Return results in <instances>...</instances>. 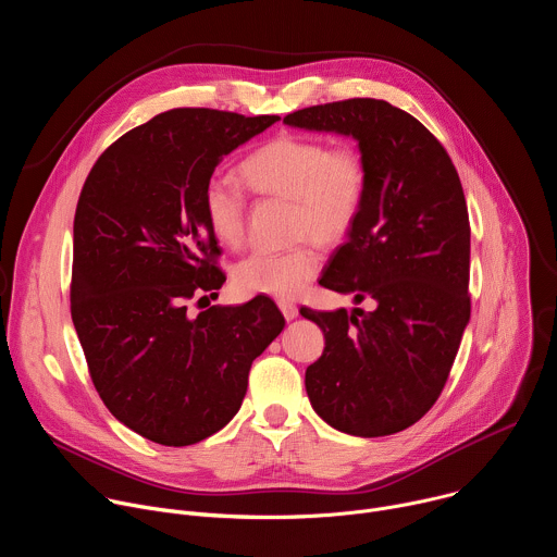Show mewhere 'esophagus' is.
<instances>
[{
	"label": "esophagus",
	"instance_id": "1",
	"mask_svg": "<svg viewBox=\"0 0 557 557\" xmlns=\"http://www.w3.org/2000/svg\"><path fill=\"white\" fill-rule=\"evenodd\" d=\"M277 306H280V310H282V314L286 317V322L295 320V317L299 314V310H297V306H295L293 301H284V299H280V301H277Z\"/></svg>",
	"mask_w": 557,
	"mask_h": 557
}]
</instances>
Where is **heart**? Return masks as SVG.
<instances>
[{"instance_id": "1", "label": "heart", "mask_w": 557, "mask_h": 557, "mask_svg": "<svg viewBox=\"0 0 557 557\" xmlns=\"http://www.w3.org/2000/svg\"><path fill=\"white\" fill-rule=\"evenodd\" d=\"M237 174L258 196L293 200L295 235H314L324 245L346 240L361 215L370 181L366 158L355 145L329 147L320 138L295 134H280L260 145L240 163ZM202 209L220 245L237 249L245 243L247 198L240 189L218 178L209 181ZM320 269L317 243L304 240L282 253L247 256L235 264L233 280L245 293L290 299Z\"/></svg>"}]
</instances>
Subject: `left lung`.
I'll return each instance as SVG.
<instances>
[{
  "instance_id": "8db88e82",
  "label": "left lung",
  "mask_w": 557,
  "mask_h": 557,
  "mask_svg": "<svg viewBox=\"0 0 557 557\" xmlns=\"http://www.w3.org/2000/svg\"><path fill=\"white\" fill-rule=\"evenodd\" d=\"M284 123L352 136L370 176L361 215L320 284L374 308H299L326 339L306 368L310 406L352 436L396 434L436 404L469 322L460 178L436 136L387 101L312 106Z\"/></svg>"
}]
</instances>
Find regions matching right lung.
I'll use <instances>...</instances> for the list:
<instances>
[{"label": "right lung", "instance_id": "right-lung-1", "mask_svg": "<svg viewBox=\"0 0 557 557\" xmlns=\"http://www.w3.org/2000/svg\"><path fill=\"white\" fill-rule=\"evenodd\" d=\"M275 121L163 112L114 140L78 196L72 324L106 408L153 443L185 447L222 430L243 406L253 359L284 329L262 295L187 310L226 280L205 187L226 153Z\"/></svg>", "mask_w": 557, "mask_h": 557}]
</instances>
